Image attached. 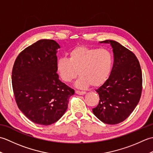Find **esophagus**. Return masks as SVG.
Listing matches in <instances>:
<instances>
[{"mask_svg": "<svg viewBox=\"0 0 153 153\" xmlns=\"http://www.w3.org/2000/svg\"><path fill=\"white\" fill-rule=\"evenodd\" d=\"M76 93L77 94V95H85V91H76Z\"/></svg>", "mask_w": 153, "mask_h": 153, "instance_id": "esophagus-1", "label": "esophagus"}]
</instances>
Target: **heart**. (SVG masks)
Masks as SVG:
<instances>
[{
  "instance_id": "b5f03b06",
  "label": "heart",
  "mask_w": 153,
  "mask_h": 153,
  "mask_svg": "<svg viewBox=\"0 0 153 153\" xmlns=\"http://www.w3.org/2000/svg\"><path fill=\"white\" fill-rule=\"evenodd\" d=\"M114 57L105 48L79 46L69 53V58H60L56 63V70L63 82L69 83L79 74L76 85L86 88L101 86L108 79L112 70Z\"/></svg>"
}]
</instances>
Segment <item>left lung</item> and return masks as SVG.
Returning a JSON list of instances; mask_svg holds the SVG:
<instances>
[{
	"label": "left lung",
	"mask_w": 153,
	"mask_h": 153,
	"mask_svg": "<svg viewBox=\"0 0 153 153\" xmlns=\"http://www.w3.org/2000/svg\"><path fill=\"white\" fill-rule=\"evenodd\" d=\"M110 43L114 53V64L108 79L96 91L99 102L93 112L107 124H117L128 118L137 105L142 92V71L135 55L118 42Z\"/></svg>",
	"instance_id": "1"
}]
</instances>
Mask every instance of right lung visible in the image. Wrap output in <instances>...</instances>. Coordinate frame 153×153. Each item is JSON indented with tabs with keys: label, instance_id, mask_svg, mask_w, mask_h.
Returning <instances> with one entry per match:
<instances>
[{
	"label": "right lung",
	"instance_id": "right-lung-1",
	"mask_svg": "<svg viewBox=\"0 0 153 153\" xmlns=\"http://www.w3.org/2000/svg\"><path fill=\"white\" fill-rule=\"evenodd\" d=\"M56 41L41 39L22 51L12 71L16 104L27 118L37 124L57 122L68 108L75 91L58 79Z\"/></svg>",
	"mask_w": 153,
	"mask_h": 153
}]
</instances>
